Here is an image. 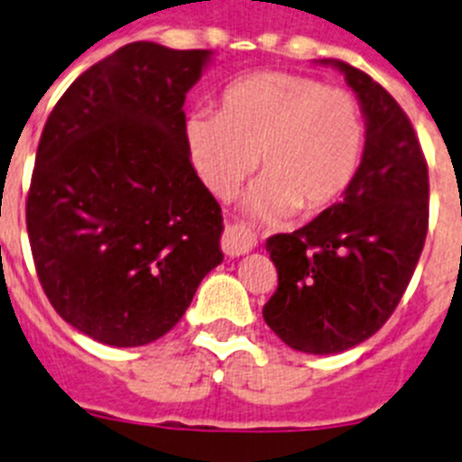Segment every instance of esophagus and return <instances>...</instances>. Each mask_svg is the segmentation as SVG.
Masks as SVG:
<instances>
[{
    "mask_svg": "<svg viewBox=\"0 0 462 462\" xmlns=\"http://www.w3.org/2000/svg\"><path fill=\"white\" fill-rule=\"evenodd\" d=\"M256 247V238L250 236L247 231L238 226H228L224 231V238H222V250L226 256H240V254H247Z\"/></svg>",
    "mask_w": 462,
    "mask_h": 462,
    "instance_id": "esophagus-1",
    "label": "esophagus"
}]
</instances>
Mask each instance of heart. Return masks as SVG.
I'll return each instance as SVG.
<instances>
[{
	"instance_id": "1",
	"label": "heart",
	"mask_w": 462,
	"mask_h": 462,
	"mask_svg": "<svg viewBox=\"0 0 462 462\" xmlns=\"http://www.w3.org/2000/svg\"><path fill=\"white\" fill-rule=\"evenodd\" d=\"M185 145L196 175L219 199L238 191L259 154L266 173L243 208L252 219L273 222L300 206L321 210L352 187L365 125L345 89L298 73L261 71L228 85L219 113H189Z\"/></svg>"
}]
</instances>
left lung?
Masks as SVG:
<instances>
[{"mask_svg":"<svg viewBox=\"0 0 462 462\" xmlns=\"http://www.w3.org/2000/svg\"><path fill=\"white\" fill-rule=\"evenodd\" d=\"M345 76L365 120L356 180L293 234L266 240L277 289L263 319L284 345L340 354L386 324L405 293L428 231V166L410 117L368 73L319 60Z\"/></svg>","mask_w":462,"mask_h":462,"instance_id":"left-lung-1","label":"left lung"}]
</instances>
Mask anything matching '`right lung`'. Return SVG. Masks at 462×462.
<instances>
[{"mask_svg": "<svg viewBox=\"0 0 462 462\" xmlns=\"http://www.w3.org/2000/svg\"><path fill=\"white\" fill-rule=\"evenodd\" d=\"M212 51L136 41L73 80L48 117L27 234L57 314L110 346L166 336L224 261L222 208L185 145Z\"/></svg>", "mask_w": 462, "mask_h": 462, "instance_id": "right-lung-1", "label": "right lung"}]
</instances>
